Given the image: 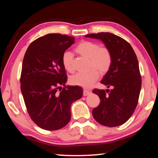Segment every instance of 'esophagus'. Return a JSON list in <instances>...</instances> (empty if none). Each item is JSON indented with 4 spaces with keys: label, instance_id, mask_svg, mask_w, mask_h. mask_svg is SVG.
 <instances>
[{
    "label": "esophagus",
    "instance_id": "34e87169",
    "mask_svg": "<svg viewBox=\"0 0 158 158\" xmlns=\"http://www.w3.org/2000/svg\"><path fill=\"white\" fill-rule=\"evenodd\" d=\"M90 93H91V91L90 90H85L84 89V91H83V95H84V96H87L90 95Z\"/></svg>",
    "mask_w": 158,
    "mask_h": 158
}]
</instances>
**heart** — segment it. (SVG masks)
<instances>
[{"label": "heart", "instance_id": "heart-1", "mask_svg": "<svg viewBox=\"0 0 158 158\" xmlns=\"http://www.w3.org/2000/svg\"><path fill=\"white\" fill-rule=\"evenodd\" d=\"M74 51L82 56L89 58L87 73H79L70 78L71 84L85 89L90 88L97 81L101 74L108 73L112 63V53L106 46H100L97 42L84 40L77 45ZM63 68L69 73L74 71L73 56L71 52H65L61 56Z\"/></svg>", "mask_w": 158, "mask_h": 158}]
</instances>
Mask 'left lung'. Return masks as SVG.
Instances as JSON below:
<instances>
[{
    "label": "left lung",
    "mask_w": 158,
    "mask_h": 158,
    "mask_svg": "<svg viewBox=\"0 0 158 158\" xmlns=\"http://www.w3.org/2000/svg\"><path fill=\"white\" fill-rule=\"evenodd\" d=\"M85 37L100 40L112 53L111 68L101 81L111 89L93 90L101 100L93 109V116L106 127L123 125L132 116L139 98L141 77L137 56L126 40L114 34L102 32Z\"/></svg>",
    "instance_id": "8db88e82"
}]
</instances>
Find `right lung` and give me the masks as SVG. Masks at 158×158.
Masks as SVG:
<instances>
[{
    "mask_svg": "<svg viewBox=\"0 0 158 158\" xmlns=\"http://www.w3.org/2000/svg\"><path fill=\"white\" fill-rule=\"evenodd\" d=\"M74 41L66 35H45L31 42L23 57L21 90L32 121L44 130L65 127L71 118V104L82 96L81 87L65 85L68 77L61 62Z\"/></svg>",
    "mask_w": 158,
    "mask_h": 158,
    "instance_id": "add662e5",
    "label": "right lung"
}]
</instances>
